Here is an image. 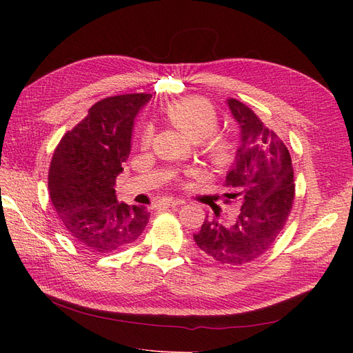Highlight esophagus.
Wrapping results in <instances>:
<instances>
[{"instance_id": "obj_1", "label": "esophagus", "mask_w": 353, "mask_h": 353, "mask_svg": "<svg viewBox=\"0 0 353 353\" xmlns=\"http://www.w3.org/2000/svg\"><path fill=\"white\" fill-rule=\"evenodd\" d=\"M183 203H184V200H181V199H176V200H165V201H162V203H159V205H157L156 208H175V206L183 205Z\"/></svg>"}]
</instances>
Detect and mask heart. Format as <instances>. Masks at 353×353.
Segmentation results:
<instances>
[{
  "instance_id": "heart-1",
  "label": "heart",
  "mask_w": 353,
  "mask_h": 353,
  "mask_svg": "<svg viewBox=\"0 0 353 353\" xmlns=\"http://www.w3.org/2000/svg\"><path fill=\"white\" fill-rule=\"evenodd\" d=\"M165 113L170 123L184 132L191 141H202L203 156L213 166L222 169L228 166L236 156V141L228 134L216 132L219 116L213 105L199 97H190L170 103ZM153 130L147 126L141 134V143L145 145L152 141Z\"/></svg>"
}]
</instances>
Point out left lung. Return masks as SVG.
Instances as JSON below:
<instances>
[{
    "mask_svg": "<svg viewBox=\"0 0 353 353\" xmlns=\"http://www.w3.org/2000/svg\"><path fill=\"white\" fill-rule=\"evenodd\" d=\"M228 108L240 126L241 144L228 170L225 201L241 203L232 223L205 221L194 241L212 259L227 265L254 261L271 249L293 206L294 179L285 144L256 113L236 99Z\"/></svg>",
    "mask_w": 353,
    "mask_h": 353,
    "instance_id": "1",
    "label": "left lung"
}]
</instances>
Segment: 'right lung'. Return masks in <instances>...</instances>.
<instances>
[{"instance_id": "obj_1", "label": "right lung", "mask_w": 353, "mask_h": 353, "mask_svg": "<svg viewBox=\"0 0 353 353\" xmlns=\"http://www.w3.org/2000/svg\"><path fill=\"white\" fill-rule=\"evenodd\" d=\"M152 94H123L95 103L56 147L48 172L52 206L70 237L85 249L109 253L144 231L145 206L116 199V176L130 157L134 119Z\"/></svg>"}]
</instances>
